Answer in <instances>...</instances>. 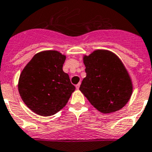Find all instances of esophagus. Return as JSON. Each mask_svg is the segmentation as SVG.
Returning a JSON list of instances; mask_svg holds the SVG:
<instances>
[{"mask_svg":"<svg viewBox=\"0 0 152 152\" xmlns=\"http://www.w3.org/2000/svg\"><path fill=\"white\" fill-rule=\"evenodd\" d=\"M80 85H81V83H78L77 85H76V86H75V87H76V88H77V89H79V88H80Z\"/></svg>","mask_w":152,"mask_h":152,"instance_id":"34e87169","label":"esophagus"}]
</instances>
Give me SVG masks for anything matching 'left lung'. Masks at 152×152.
Here are the masks:
<instances>
[{"mask_svg":"<svg viewBox=\"0 0 152 152\" xmlns=\"http://www.w3.org/2000/svg\"><path fill=\"white\" fill-rule=\"evenodd\" d=\"M86 77L80 91L90 103L102 113L122 109L132 95L133 85L128 71L113 53L97 50L84 56Z\"/></svg>","mask_w":152,"mask_h":152,"instance_id":"obj_1","label":"left lung"}]
</instances>
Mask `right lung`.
I'll use <instances>...</instances> for the list:
<instances>
[{
	"instance_id": "add662e5",
	"label": "right lung",
	"mask_w": 152,
	"mask_h": 152,
	"mask_svg": "<svg viewBox=\"0 0 152 152\" xmlns=\"http://www.w3.org/2000/svg\"><path fill=\"white\" fill-rule=\"evenodd\" d=\"M66 56L56 50L36 53L22 70L18 91L35 113L50 116L66 106L75 87L63 71Z\"/></svg>"
}]
</instances>
